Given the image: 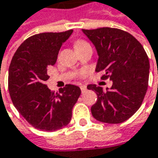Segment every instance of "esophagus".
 <instances>
[{
  "label": "esophagus",
  "mask_w": 158,
  "mask_h": 158,
  "mask_svg": "<svg viewBox=\"0 0 158 158\" xmlns=\"http://www.w3.org/2000/svg\"><path fill=\"white\" fill-rule=\"evenodd\" d=\"M80 89H81V92L84 93L87 90V87L86 86H80Z\"/></svg>",
  "instance_id": "obj_1"
}]
</instances>
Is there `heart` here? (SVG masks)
I'll return each mask as SVG.
<instances>
[{"label": "heart", "instance_id": "1", "mask_svg": "<svg viewBox=\"0 0 158 158\" xmlns=\"http://www.w3.org/2000/svg\"><path fill=\"white\" fill-rule=\"evenodd\" d=\"M88 44H89V43H88L87 41L83 40H78L75 42V44H74V47H75V49H78V48L83 47V46H85V45H88Z\"/></svg>", "mask_w": 158, "mask_h": 158}]
</instances>
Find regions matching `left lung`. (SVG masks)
<instances>
[{
	"mask_svg": "<svg viewBox=\"0 0 158 158\" xmlns=\"http://www.w3.org/2000/svg\"><path fill=\"white\" fill-rule=\"evenodd\" d=\"M98 54L96 71L101 79H110V89L90 84L97 94L91 113L97 120L118 124L131 118L140 108L148 87L149 60L141 43L130 33L116 28L82 30Z\"/></svg>",
	"mask_w": 158,
	"mask_h": 158,
	"instance_id": "left-lung-1",
	"label": "left lung"
}]
</instances>
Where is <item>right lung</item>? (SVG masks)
I'll use <instances>...</instances> for the list:
<instances>
[{"label":"right lung","mask_w":158,"mask_h":158,"mask_svg":"<svg viewBox=\"0 0 158 158\" xmlns=\"http://www.w3.org/2000/svg\"><path fill=\"white\" fill-rule=\"evenodd\" d=\"M72 30L43 32L29 37L14 53L9 68L8 88L11 101L33 127L56 131L67 126L72 108L80 96V89L67 84L60 93L45 84L49 66L56 63L59 50Z\"/></svg>","instance_id":"right-lung-1"}]
</instances>
